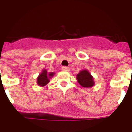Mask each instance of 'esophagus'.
<instances>
[{"mask_svg":"<svg viewBox=\"0 0 132 132\" xmlns=\"http://www.w3.org/2000/svg\"><path fill=\"white\" fill-rule=\"evenodd\" d=\"M62 70L63 71H69L70 70V68L69 67H67V66H63L62 68Z\"/></svg>","mask_w":132,"mask_h":132,"instance_id":"esophagus-1","label":"esophagus"}]
</instances>
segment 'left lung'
Segmentation results:
<instances>
[{
    "label": "left lung",
    "mask_w": 132,
    "mask_h": 132,
    "mask_svg": "<svg viewBox=\"0 0 132 132\" xmlns=\"http://www.w3.org/2000/svg\"><path fill=\"white\" fill-rule=\"evenodd\" d=\"M77 79L79 84L84 88H91L94 85L93 77L87 70H83L77 75Z\"/></svg>",
    "instance_id": "left-lung-1"
}]
</instances>
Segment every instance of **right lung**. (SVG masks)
<instances>
[{
    "label": "right lung",
    "instance_id": "add662e5",
    "mask_svg": "<svg viewBox=\"0 0 132 132\" xmlns=\"http://www.w3.org/2000/svg\"><path fill=\"white\" fill-rule=\"evenodd\" d=\"M55 75L54 72H49L48 73L46 70L44 69L42 70V72L40 73V75L38 77L37 79V84L40 86H44L46 85H47L50 81V79L52 77H53Z\"/></svg>",
    "mask_w": 132,
    "mask_h": 132
}]
</instances>
